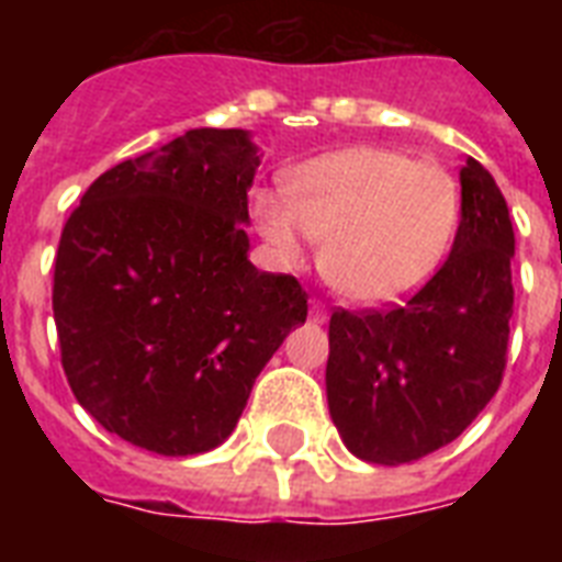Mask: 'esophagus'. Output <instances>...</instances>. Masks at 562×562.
Wrapping results in <instances>:
<instances>
[{"label":"esophagus","instance_id":"obj_1","mask_svg":"<svg viewBox=\"0 0 562 562\" xmlns=\"http://www.w3.org/2000/svg\"><path fill=\"white\" fill-rule=\"evenodd\" d=\"M326 317H329V312H326V303H321V300H312V303H308V321L324 324Z\"/></svg>","mask_w":562,"mask_h":562}]
</instances>
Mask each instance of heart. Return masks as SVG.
I'll return each mask as SVG.
<instances>
[{
  "mask_svg": "<svg viewBox=\"0 0 562 562\" xmlns=\"http://www.w3.org/2000/svg\"><path fill=\"white\" fill-rule=\"evenodd\" d=\"M289 194L256 189L250 215L282 262L324 238L321 271L361 306H387L426 285L452 250L461 187L435 160L384 145H350L291 171Z\"/></svg>",
  "mask_w": 562,
  "mask_h": 562,
  "instance_id": "1",
  "label": "heart"
}]
</instances>
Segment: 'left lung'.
Returning <instances> with one entry per match:
<instances>
[{"instance_id": "1", "label": "left lung", "mask_w": 562, "mask_h": 562, "mask_svg": "<svg viewBox=\"0 0 562 562\" xmlns=\"http://www.w3.org/2000/svg\"><path fill=\"white\" fill-rule=\"evenodd\" d=\"M514 224L479 160L461 169V224L440 271L405 303L329 321L326 400L356 458L382 467L452 443L496 396L514 317Z\"/></svg>"}]
</instances>
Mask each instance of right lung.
<instances>
[{
	"label": "right lung",
	"instance_id": "obj_1",
	"mask_svg": "<svg viewBox=\"0 0 562 562\" xmlns=\"http://www.w3.org/2000/svg\"><path fill=\"white\" fill-rule=\"evenodd\" d=\"M256 169L247 131H187L104 171L60 233V364L75 400L139 449L224 443L256 375L306 324L303 285L247 259Z\"/></svg>",
	"mask_w": 562,
	"mask_h": 562
}]
</instances>
